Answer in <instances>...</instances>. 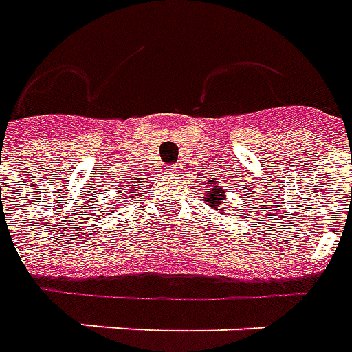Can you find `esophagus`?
Listing matches in <instances>:
<instances>
[{
    "instance_id": "1",
    "label": "esophagus",
    "mask_w": 352,
    "mask_h": 352,
    "mask_svg": "<svg viewBox=\"0 0 352 352\" xmlns=\"http://www.w3.org/2000/svg\"><path fill=\"white\" fill-rule=\"evenodd\" d=\"M166 170H168V174H180L182 166H180V164H170V166H168Z\"/></svg>"
}]
</instances>
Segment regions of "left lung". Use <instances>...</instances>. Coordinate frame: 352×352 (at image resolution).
Instances as JSON below:
<instances>
[{
	"mask_svg": "<svg viewBox=\"0 0 352 352\" xmlns=\"http://www.w3.org/2000/svg\"><path fill=\"white\" fill-rule=\"evenodd\" d=\"M206 184H210V186H208V191L203 195L204 204H208L210 208L218 210L220 214H226V206H223L226 204V191H223V188L214 180L206 182Z\"/></svg>",
	"mask_w": 352,
	"mask_h": 352,
	"instance_id": "8db88e82",
	"label": "left lung"
}]
</instances>
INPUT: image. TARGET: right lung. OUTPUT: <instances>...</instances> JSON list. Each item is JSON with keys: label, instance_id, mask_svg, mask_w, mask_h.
<instances>
[{"label": "right lung", "instance_id": "add662e5", "mask_svg": "<svg viewBox=\"0 0 352 352\" xmlns=\"http://www.w3.org/2000/svg\"><path fill=\"white\" fill-rule=\"evenodd\" d=\"M136 184H138V186H140V182H136ZM132 189H134V186H131V188H126V189H124V191H121V193H123V195L126 197V193H131ZM134 195H138V193H132L131 197H134Z\"/></svg>", "mask_w": 352, "mask_h": 352}]
</instances>
